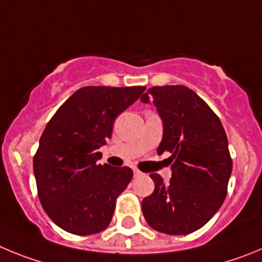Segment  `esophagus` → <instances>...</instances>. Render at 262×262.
<instances>
[{"instance_id":"1","label":"esophagus","mask_w":262,"mask_h":262,"mask_svg":"<svg viewBox=\"0 0 262 262\" xmlns=\"http://www.w3.org/2000/svg\"><path fill=\"white\" fill-rule=\"evenodd\" d=\"M133 173H134V176H141V175H142V172H141L140 169H137V168H133Z\"/></svg>"}]
</instances>
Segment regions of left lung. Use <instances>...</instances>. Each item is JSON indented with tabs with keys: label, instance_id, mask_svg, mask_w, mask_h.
<instances>
[{
	"label": "left lung",
	"instance_id": "obj_1",
	"mask_svg": "<svg viewBox=\"0 0 262 262\" xmlns=\"http://www.w3.org/2000/svg\"><path fill=\"white\" fill-rule=\"evenodd\" d=\"M152 102L163 122L158 154L171 152L172 178L151 173L155 189L142 201L146 222L168 235H188L206 225L222 206L232 171L222 122L193 90L155 86L141 98Z\"/></svg>",
	"mask_w": 262,
	"mask_h": 262
}]
</instances>
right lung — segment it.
I'll list each match as a JSON object with an SVG mask.
<instances>
[{"mask_svg":"<svg viewBox=\"0 0 262 262\" xmlns=\"http://www.w3.org/2000/svg\"><path fill=\"white\" fill-rule=\"evenodd\" d=\"M145 86H87L75 91L49 120L34 157L41 206L62 230L93 235L105 230L116 199L133 178L129 167L98 163L115 119Z\"/></svg>","mask_w":262,"mask_h":262,"instance_id":"obj_1","label":"right lung"}]
</instances>
